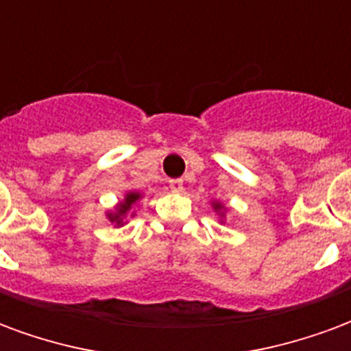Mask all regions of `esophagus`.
<instances>
[{
	"label": "esophagus",
	"instance_id": "obj_1",
	"mask_svg": "<svg viewBox=\"0 0 351 351\" xmlns=\"http://www.w3.org/2000/svg\"><path fill=\"white\" fill-rule=\"evenodd\" d=\"M170 189L173 193H181L183 191V180H170Z\"/></svg>",
	"mask_w": 351,
	"mask_h": 351
}]
</instances>
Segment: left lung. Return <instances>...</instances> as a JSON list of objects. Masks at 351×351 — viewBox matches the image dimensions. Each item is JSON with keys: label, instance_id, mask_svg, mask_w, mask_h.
Wrapping results in <instances>:
<instances>
[{"label": "left lung", "instance_id": "8db88e82", "mask_svg": "<svg viewBox=\"0 0 351 351\" xmlns=\"http://www.w3.org/2000/svg\"><path fill=\"white\" fill-rule=\"evenodd\" d=\"M213 206H215V210H217V211L223 210V206H221V204H213Z\"/></svg>", "mask_w": 351, "mask_h": 351}]
</instances>
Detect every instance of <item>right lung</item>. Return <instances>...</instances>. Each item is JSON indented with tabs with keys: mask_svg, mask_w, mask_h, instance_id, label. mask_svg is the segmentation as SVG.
I'll return each mask as SVG.
<instances>
[{
	"mask_svg": "<svg viewBox=\"0 0 351 351\" xmlns=\"http://www.w3.org/2000/svg\"><path fill=\"white\" fill-rule=\"evenodd\" d=\"M140 193H128L126 198H124V202L119 206V210H117L115 213H109V219L113 221V223H117V225H123L124 215L128 213V210L132 208V204H136L140 200Z\"/></svg>",
	"mask_w": 351,
	"mask_h": 351,
	"instance_id": "obj_1",
	"label": "right lung"
}]
</instances>
